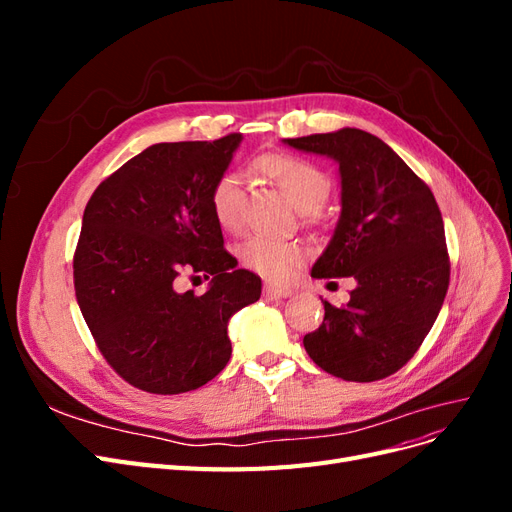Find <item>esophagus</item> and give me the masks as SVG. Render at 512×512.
<instances>
[{
  "label": "esophagus",
  "instance_id": "obj_1",
  "mask_svg": "<svg viewBox=\"0 0 512 512\" xmlns=\"http://www.w3.org/2000/svg\"><path fill=\"white\" fill-rule=\"evenodd\" d=\"M265 294L271 299H286V297H292V290L277 284H265Z\"/></svg>",
  "mask_w": 512,
  "mask_h": 512
}]
</instances>
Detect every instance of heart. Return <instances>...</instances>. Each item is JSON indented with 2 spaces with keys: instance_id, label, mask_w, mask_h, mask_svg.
I'll list each match as a JSON object with an SVG mask.
<instances>
[{
  "instance_id": "1",
  "label": "heart",
  "mask_w": 512,
  "mask_h": 512,
  "mask_svg": "<svg viewBox=\"0 0 512 512\" xmlns=\"http://www.w3.org/2000/svg\"><path fill=\"white\" fill-rule=\"evenodd\" d=\"M254 166L303 213L316 211L331 194V179L327 173L305 158L290 156V153H265ZM209 205L215 222L224 230H239L243 224L241 177L237 173H224L215 179ZM237 254L245 269L282 282L303 265L305 247L299 241H280L256 235L243 241Z\"/></svg>"
}]
</instances>
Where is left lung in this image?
<instances>
[{
  "instance_id": "left-lung-1",
  "label": "left lung",
  "mask_w": 512,
  "mask_h": 512,
  "mask_svg": "<svg viewBox=\"0 0 512 512\" xmlns=\"http://www.w3.org/2000/svg\"><path fill=\"white\" fill-rule=\"evenodd\" d=\"M333 158L342 177V215L312 277H354L350 301L324 303V320L303 346L320 369L374 382L404 367L436 322L451 262L436 198L378 136L342 128L284 138Z\"/></svg>"
}]
</instances>
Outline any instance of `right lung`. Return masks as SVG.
Masks as SVG:
<instances>
[{"instance_id":"right-lung-1","label":"right lung","mask_w":512,"mask_h":512,"mask_svg":"<svg viewBox=\"0 0 512 512\" xmlns=\"http://www.w3.org/2000/svg\"><path fill=\"white\" fill-rule=\"evenodd\" d=\"M241 134L158 143L91 194L74 252V290L96 344L117 374L156 395L194 391L230 359L228 320L260 299V277L224 250L209 194ZM183 272L212 277L200 298Z\"/></svg>"}]
</instances>
